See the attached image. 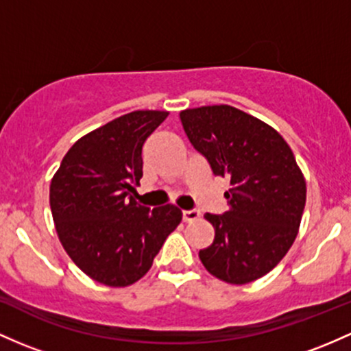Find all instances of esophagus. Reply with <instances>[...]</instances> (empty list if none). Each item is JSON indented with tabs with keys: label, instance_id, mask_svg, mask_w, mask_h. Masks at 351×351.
Listing matches in <instances>:
<instances>
[{
	"label": "esophagus",
	"instance_id": "obj_1",
	"mask_svg": "<svg viewBox=\"0 0 351 351\" xmlns=\"http://www.w3.org/2000/svg\"><path fill=\"white\" fill-rule=\"evenodd\" d=\"M199 217H202V213H199L198 210H184L183 211V221H186V223L196 221V219H199Z\"/></svg>",
	"mask_w": 351,
	"mask_h": 351
}]
</instances>
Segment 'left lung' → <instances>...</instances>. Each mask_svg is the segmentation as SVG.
I'll return each mask as SVG.
<instances>
[{"instance_id":"left-lung-1","label":"left lung","mask_w":351,"mask_h":351,"mask_svg":"<svg viewBox=\"0 0 351 351\" xmlns=\"http://www.w3.org/2000/svg\"><path fill=\"white\" fill-rule=\"evenodd\" d=\"M180 119L215 175L230 178L228 211L205 215L215 240L199 250V260L225 283L255 282L293 245L305 210V176L282 134L238 108H188Z\"/></svg>"}]
</instances>
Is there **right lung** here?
<instances>
[{
  "instance_id": "1",
  "label": "right lung",
  "mask_w": 351,
  "mask_h": 351,
  "mask_svg": "<svg viewBox=\"0 0 351 351\" xmlns=\"http://www.w3.org/2000/svg\"><path fill=\"white\" fill-rule=\"evenodd\" d=\"M168 111L138 110L80 138L49 184L55 228L64 252L84 275L106 287L138 282L168 234L182 221L175 205H138L141 148Z\"/></svg>"
}]
</instances>
